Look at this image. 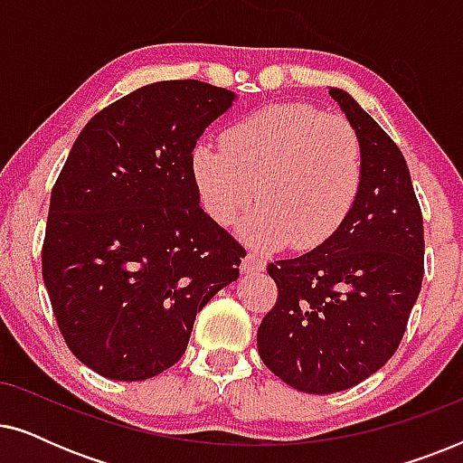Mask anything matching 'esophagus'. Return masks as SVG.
Returning <instances> with one entry per match:
<instances>
[{
    "instance_id": "esophagus-1",
    "label": "esophagus",
    "mask_w": 463,
    "mask_h": 463,
    "mask_svg": "<svg viewBox=\"0 0 463 463\" xmlns=\"http://www.w3.org/2000/svg\"><path fill=\"white\" fill-rule=\"evenodd\" d=\"M263 269H265L263 257L255 255V252H249V255L242 259V271H244V274H259V271H263Z\"/></svg>"
}]
</instances>
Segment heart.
Listing matches in <instances>:
<instances>
[{"label":"heart","instance_id":"1","mask_svg":"<svg viewBox=\"0 0 463 463\" xmlns=\"http://www.w3.org/2000/svg\"><path fill=\"white\" fill-rule=\"evenodd\" d=\"M202 206L232 225L259 206L240 233L265 249L312 250L341 230L356 204L364 160L358 132L337 113L307 103H278L250 113L223 135L221 147L194 149Z\"/></svg>","mask_w":463,"mask_h":463}]
</instances>
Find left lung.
<instances>
[{"label":"left lung","instance_id":"1","mask_svg":"<svg viewBox=\"0 0 463 463\" xmlns=\"http://www.w3.org/2000/svg\"><path fill=\"white\" fill-rule=\"evenodd\" d=\"M328 94L358 132L363 185L328 242L268 265L278 299L257 331L265 366L307 394L354 388L382 369L423 280L421 208L401 149L350 94Z\"/></svg>","mask_w":463,"mask_h":463}]
</instances>
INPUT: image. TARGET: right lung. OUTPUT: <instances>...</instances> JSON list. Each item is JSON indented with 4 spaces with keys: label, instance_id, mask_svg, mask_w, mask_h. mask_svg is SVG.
<instances>
[{
    "label": "right lung",
    "instance_id": "add662e5",
    "mask_svg": "<svg viewBox=\"0 0 463 463\" xmlns=\"http://www.w3.org/2000/svg\"><path fill=\"white\" fill-rule=\"evenodd\" d=\"M236 94L147 84L99 111L50 195L42 274L65 344L99 375L143 382L187 350L195 314L246 250L200 206L192 156Z\"/></svg>",
    "mask_w": 463,
    "mask_h": 463
}]
</instances>
